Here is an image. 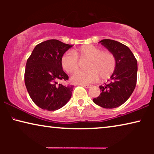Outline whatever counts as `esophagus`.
<instances>
[{"mask_svg":"<svg viewBox=\"0 0 154 154\" xmlns=\"http://www.w3.org/2000/svg\"><path fill=\"white\" fill-rule=\"evenodd\" d=\"M82 86H83V87H85V88H90L91 87V85H88V84H83V85H82Z\"/></svg>","mask_w":154,"mask_h":154,"instance_id":"34e87169","label":"esophagus"}]
</instances>
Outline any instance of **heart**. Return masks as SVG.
<instances>
[{"instance_id":"1","label":"heart","mask_w":154,"mask_h":154,"mask_svg":"<svg viewBox=\"0 0 154 154\" xmlns=\"http://www.w3.org/2000/svg\"><path fill=\"white\" fill-rule=\"evenodd\" d=\"M88 59L85 71H79L73 73L71 81L73 83L84 84L100 79L106 80L110 78L116 67V57L110 51H103L102 48L92 45H83L74 51H68L63 54L61 64L67 73H72L79 67V59Z\"/></svg>"}]
</instances>
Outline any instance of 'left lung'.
Listing matches in <instances>:
<instances>
[{
	"mask_svg": "<svg viewBox=\"0 0 154 154\" xmlns=\"http://www.w3.org/2000/svg\"><path fill=\"white\" fill-rule=\"evenodd\" d=\"M99 43L114 54L116 67L108 84L100 86L102 92L93 102L105 109L116 108L129 99L135 88L137 62L130 48L120 42L104 39Z\"/></svg>",
	"mask_w": 154,
	"mask_h": 154,
	"instance_id": "obj_1",
	"label": "left lung"
}]
</instances>
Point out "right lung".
<instances>
[{
	"mask_svg": "<svg viewBox=\"0 0 154 154\" xmlns=\"http://www.w3.org/2000/svg\"><path fill=\"white\" fill-rule=\"evenodd\" d=\"M72 46L58 40H48L38 44L27 60L25 85L33 102L44 110H57L70 100L73 86L58 84V81L69 79L61 59Z\"/></svg>",
	"mask_w": 154,
	"mask_h": 154,
	"instance_id": "obj_1",
	"label": "right lung"
}]
</instances>
